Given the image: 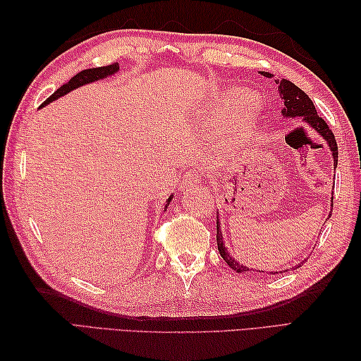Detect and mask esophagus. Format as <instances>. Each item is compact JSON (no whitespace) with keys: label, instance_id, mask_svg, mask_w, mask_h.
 <instances>
[{"label":"esophagus","instance_id":"obj_1","mask_svg":"<svg viewBox=\"0 0 361 361\" xmlns=\"http://www.w3.org/2000/svg\"><path fill=\"white\" fill-rule=\"evenodd\" d=\"M200 180H202L200 173L195 172V171H189V172H186L185 175H183V180H181L180 188L181 189H190V188L197 186L198 183H200Z\"/></svg>","mask_w":361,"mask_h":361}]
</instances>
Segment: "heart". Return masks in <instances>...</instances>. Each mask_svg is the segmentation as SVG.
Returning <instances> with one entry per match:
<instances>
[{"label":"heart","mask_w":361,"mask_h":361,"mask_svg":"<svg viewBox=\"0 0 361 361\" xmlns=\"http://www.w3.org/2000/svg\"><path fill=\"white\" fill-rule=\"evenodd\" d=\"M243 110L239 127L235 130L234 142H242L256 132L259 124V116L256 111V105L252 102V93L247 88H233L226 91L224 102L219 106L214 119L225 122L234 118L237 111Z\"/></svg>","instance_id":"b5f03b06"}]
</instances>
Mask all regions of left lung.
I'll return each mask as SVG.
<instances>
[{
    "label": "left lung",
    "instance_id": "1",
    "mask_svg": "<svg viewBox=\"0 0 361 361\" xmlns=\"http://www.w3.org/2000/svg\"><path fill=\"white\" fill-rule=\"evenodd\" d=\"M265 78L271 79L273 74L270 73H260ZM276 82V87H278V93L279 97L282 101V116L286 118H301L304 122H307V124L315 130L318 135L323 136V140L327 142L329 149L332 152V157H334V167L336 169V163H338V147H336V141H335V136L332 133V130L329 128V126L326 124V121L323 118L318 116V113L315 110V105L310 101V97L304 93L301 88H298L295 83H291L287 79H278L274 80ZM331 216V214H329ZM326 224V221H324ZM217 247H219V252L220 256L224 257L225 262L233 268L234 271L237 273H250V271H255L251 270V268L245 267L242 264L237 262V260L229 255L228 250L225 248V243H224V234H221V226H220V221L217 219ZM301 267V264L295 265L293 268H288V270H295V268ZM287 271V270H283ZM279 271V273H283ZM259 273H265V271H260ZM270 274H278V271H270Z\"/></svg>",
    "mask_w": 361,
    "mask_h": 361
}]
</instances>
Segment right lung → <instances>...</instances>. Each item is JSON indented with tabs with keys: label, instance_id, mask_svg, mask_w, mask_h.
I'll return each mask as SVG.
<instances>
[{
	"label": "right lung",
	"instance_id": "right-lung-1",
	"mask_svg": "<svg viewBox=\"0 0 361 361\" xmlns=\"http://www.w3.org/2000/svg\"><path fill=\"white\" fill-rule=\"evenodd\" d=\"M118 71H119V63H111V65H106V66H99V68H90V70H83V71L75 74L73 79L68 80V82L65 83V85L60 87V88L56 91V93H52L40 106L48 105L49 102L56 101V99L68 94V93H70V91H73V90H75V88H79V87H82V85H87V83H91V82L105 79V78H109V75H111V74H114V73H118ZM172 198H173L172 195L167 198V204L164 206V211L167 209V206H169V203H171Z\"/></svg>",
	"mask_w": 361,
	"mask_h": 361
}]
</instances>
